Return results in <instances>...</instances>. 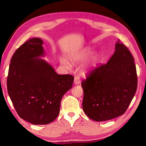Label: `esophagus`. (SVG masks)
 Wrapping results in <instances>:
<instances>
[{"instance_id":"1","label":"esophagus","mask_w":146,"mask_h":146,"mask_svg":"<svg viewBox=\"0 0 146 146\" xmlns=\"http://www.w3.org/2000/svg\"><path fill=\"white\" fill-rule=\"evenodd\" d=\"M80 77H78V76H76L74 77V83L76 84V85H78V84L80 83Z\"/></svg>"}]
</instances>
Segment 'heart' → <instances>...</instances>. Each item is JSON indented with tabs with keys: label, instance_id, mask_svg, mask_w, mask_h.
Returning a JSON list of instances; mask_svg holds the SVG:
<instances>
[{
	"label": "heart",
	"instance_id": "b5f03b06",
	"mask_svg": "<svg viewBox=\"0 0 146 146\" xmlns=\"http://www.w3.org/2000/svg\"><path fill=\"white\" fill-rule=\"evenodd\" d=\"M90 54H91V51L89 48H85V49H84L83 51H82L80 54L70 56L69 57V59L70 61L72 62L73 63H77L78 62H80L82 61H83L86 58H87L88 55H89ZM61 63L62 64V65L66 68H69L70 67V65L68 63V62H67V61L64 60H61ZM90 69V68H86V69H85V70H84V71L86 72L87 70H89Z\"/></svg>",
	"mask_w": 146,
	"mask_h": 146
}]
</instances>
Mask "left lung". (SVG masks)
<instances>
[{
  "label": "left lung",
  "mask_w": 146,
  "mask_h": 146,
  "mask_svg": "<svg viewBox=\"0 0 146 146\" xmlns=\"http://www.w3.org/2000/svg\"><path fill=\"white\" fill-rule=\"evenodd\" d=\"M137 85L133 57L119 39L107 63L91 70L82 82L84 112L98 122L122 115L133 98Z\"/></svg>",
  "instance_id": "1"
}]
</instances>
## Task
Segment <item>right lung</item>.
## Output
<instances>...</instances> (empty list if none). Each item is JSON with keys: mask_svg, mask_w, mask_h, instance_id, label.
<instances>
[{"mask_svg": "<svg viewBox=\"0 0 146 146\" xmlns=\"http://www.w3.org/2000/svg\"><path fill=\"white\" fill-rule=\"evenodd\" d=\"M43 41L31 38L13 54L7 77V90L20 117L34 125L54 121L61 100L71 89L74 76L58 75L45 60Z\"/></svg>", "mask_w": 146, "mask_h": 146, "instance_id": "1", "label": "right lung"}]
</instances>
